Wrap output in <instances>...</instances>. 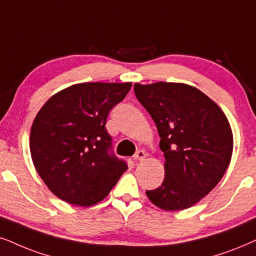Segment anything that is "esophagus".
Instances as JSON below:
<instances>
[{
  "label": "esophagus",
  "instance_id": "1",
  "mask_svg": "<svg viewBox=\"0 0 256 256\" xmlns=\"http://www.w3.org/2000/svg\"><path fill=\"white\" fill-rule=\"evenodd\" d=\"M145 158H146V152L143 151V150L138 151L137 154H136L134 156V160L136 162H138V160H144Z\"/></svg>",
  "mask_w": 256,
  "mask_h": 256
}]
</instances>
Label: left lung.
Returning <instances> with one entry per match:
<instances>
[{"label":"left lung","mask_w":256,"mask_h":256,"mask_svg":"<svg viewBox=\"0 0 256 256\" xmlns=\"http://www.w3.org/2000/svg\"><path fill=\"white\" fill-rule=\"evenodd\" d=\"M134 88L157 126L166 157L163 183L146 196L166 212L190 208L228 169L234 145L230 124L214 100L194 86L136 82Z\"/></svg>","instance_id":"left-lung-1"}]
</instances>
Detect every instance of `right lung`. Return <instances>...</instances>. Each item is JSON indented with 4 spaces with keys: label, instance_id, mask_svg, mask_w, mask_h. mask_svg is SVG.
<instances>
[{
    "label": "right lung",
    "instance_id": "obj_1",
    "mask_svg": "<svg viewBox=\"0 0 256 256\" xmlns=\"http://www.w3.org/2000/svg\"><path fill=\"white\" fill-rule=\"evenodd\" d=\"M132 82H82L48 99L35 117L29 148L33 164L60 200L90 206L108 195L128 170L108 154L106 119L128 93Z\"/></svg>",
    "mask_w": 256,
    "mask_h": 256
}]
</instances>
